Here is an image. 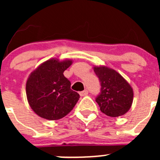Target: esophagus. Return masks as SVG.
<instances>
[{"instance_id": "obj_1", "label": "esophagus", "mask_w": 160, "mask_h": 160, "mask_svg": "<svg viewBox=\"0 0 160 160\" xmlns=\"http://www.w3.org/2000/svg\"><path fill=\"white\" fill-rule=\"evenodd\" d=\"M88 94V90H83V91L80 92V95L81 97H84V96H87V95Z\"/></svg>"}]
</instances>
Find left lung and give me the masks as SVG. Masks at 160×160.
Here are the masks:
<instances>
[{
	"label": "left lung",
	"mask_w": 160,
	"mask_h": 160,
	"mask_svg": "<svg viewBox=\"0 0 160 160\" xmlns=\"http://www.w3.org/2000/svg\"><path fill=\"white\" fill-rule=\"evenodd\" d=\"M101 84V92L95 98L101 112L110 117L123 115L130 109L133 90L129 83L115 70L105 67H93Z\"/></svg>",
	"instance_id": "left-lung-1"
}]
</instances>
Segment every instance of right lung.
Returning <instances> with one entry per match:
<instances>
[{
  "mask_svg": "<svg viewBox=\"0 0 160 160\" xmlns=\"http://www.w3.org/2000/svg\"><path fill=\"white\" fill-rule=\"evenodd\" d=\"M72 61L49 59L31 73L26 94L32 109L43 118L58 120L72 111L80 95L71 90V83L63 72Z\"/></svg>",
  "mask_w": 160,
  "mask_h": 160,
  "instance_id": "add662e5",
  "label": "right lung"
}]
</instances>
